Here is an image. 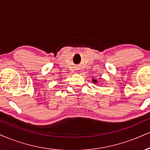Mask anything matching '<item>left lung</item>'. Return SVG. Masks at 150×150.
<instances>
[{"mask_svg":"<svg viewBox=\"0 0 150 150\" xmlns=\"http://www.w3.org/2000/svg\"><path fill=\"white\" fill-rule=\"evenodd\" d=\"M92 82L94 83H97V79H92Z\"/></svg>","mask_w":150,"mask_h":150,"instance_id":"1","label":"left lung"}]
</instances>
